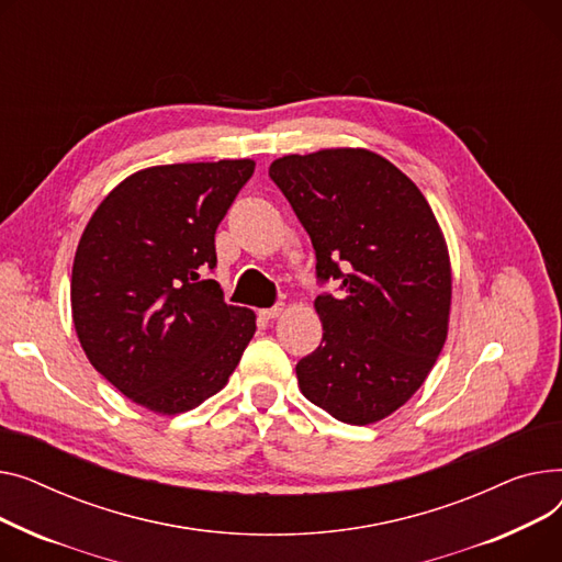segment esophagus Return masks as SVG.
Listing matches in <instances>:
<instances>
[{"label":"esophagus","mask_w":562,"mask_h":562,"mask_svg":"<svg viewBox=\"0 0 562 562\" xmlns=\"http://www.w3.org/2000/svg\"><path fill=\"white\" fill-rule=\"evenodd\" d=\"M283 313V304H277V306H272V308H262L260 311V317L262 319H274V317H279Z\"/></svg>","instance_id":"1"}]
</instances>
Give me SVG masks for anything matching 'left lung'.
I'll use <instances>...</instances> for the list:
<instances>
[{
  "mask_svg": "<svg viewBox=\"0 0 562 562\" xmlns=\"http://www.w3.org/2000/svg\"><path fill=\"white\" fill-rule=\"evenodd\" d=\"M311 236L319 347L296 362L304 397L345 424H372L404 406L442 351L451 262L419 188L368 149L290 154L270 165Z\"/></svg>",
  "mask_w": 562,
  "mask_h": 562,
  "instance_id": "1",
  "label": "left lung"
}]
</instances>
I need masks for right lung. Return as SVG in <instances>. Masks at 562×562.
<instances>
[{
	"mask_svg": "<svg viewBox=\"0 0 562 562\" xmlns=\"http://www.w3.org/2000/svg\"><path fill=\"white\" fill-rule=\"evenodd\" d=\"M254 165H156L113 188L86 224L70 292L79 342L99 374L154 413L213 397L254 338L256 315L204 277Z\"/></svg>",
	"mask_w": 562,
	"mask_h": 562,
	"instance_id": "right-lung-1",
	"label": "right lung"
}]
</instances>
